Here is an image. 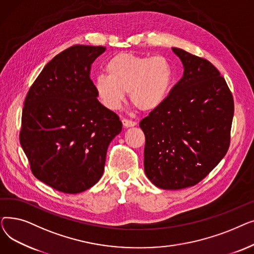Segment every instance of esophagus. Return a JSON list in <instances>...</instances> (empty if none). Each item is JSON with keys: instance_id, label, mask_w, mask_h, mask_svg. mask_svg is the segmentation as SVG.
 <instances>
[{"instance_id": "34e87169", "label": "esophagus", "mask_w": 254, "mask_h": 254, "mask_svg": "<svg viewBox=\"0 0 254 254\" xmlns=\"http://www.w3.org/2000/svg\"><path fill=\"white\" fill-rule=\"evenodd\" d=\"M122 122H123V125L125 127H135L137 125L136 122H132V120H129L127 118H124Z\"/></svg>"}]
</instances>
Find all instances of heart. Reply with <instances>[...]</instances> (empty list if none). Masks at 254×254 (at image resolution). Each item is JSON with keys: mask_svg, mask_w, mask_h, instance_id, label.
<instances>
[{"mask_svg": "<svg viewBox=\"0 0 254 254\" xmlns=\"http://www.w3.org/2000/svg\"><path fill=\"white\" fill-rule=\"evenodd\" d=\"M105 69L107 75L95 79V90L109 110H117L129 91V99L137 109L154 111L166 101L173 81L171 64L162 56L118 53L108 61Z\"/></svg>", "mask_w": 254, "mask_h": 254, "instance_id": "1", "label": "heart"}]
</instances>
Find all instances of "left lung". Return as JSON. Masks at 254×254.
Segmentation results:
<instances>
[{"label":"left lung","instance_id":"obj_1","mask_svg":"<svg viewBox=\"0 0 254 254\" xmlns=\"http://www.w3.org/2000/svg\"><path fill=\"white\" fill-rule=\"evenodd\" d=\"M172 50L182 62L183 77L140 127L146 176L159 189L175 190L203 180L228 152L234 99L209 61Z\"/></svg>","mask_w":254,"mask_h":254}]
</instances>
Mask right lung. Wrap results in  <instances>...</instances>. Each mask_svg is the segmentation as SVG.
Returning <instances> with one entry per match:
<instances>
[{
    "mask_svg": "<svg viewBox=\"0 0 254 254\" xmlns=\"http://www.w3.org/2000/svg\"><path fill=\"white\" fill-rule=\"evenodd\" d=\"M103 46L74 45L53 58L24 100L19 141L34 176L64 193L102 177L110 142L123 129L99 101L89 77Z\"/></svg>",
    "mask_w": 254,
    "mask_h": 254,
    "instance_id": "right-lung-1",
    "label": "right lung"
}]
</instances>
